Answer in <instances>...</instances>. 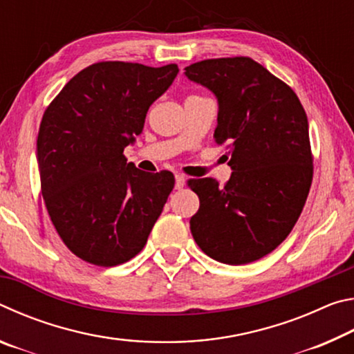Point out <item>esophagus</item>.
Returning a JSON list of instances; mask_svg holds the SVG:
<instances>
[{
    "label": "esophagus",
    "instance_id": "obj_1",
    "mask_svg": "<svg viewBox=\"0 0 354 354\" xmlns=\"http://www.w3.org/2000/svg\"><path fill=\"white\" fill-rule=\"evenodd\" d=\"M185 185V178L184 175H179V173H176L175 175V189H183Z\"/></svg>",
    "mask_w": 354,
    "mask_h": 354
}]
</instances>
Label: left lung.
Wrapping results in <instances>:
<instances>
[{
	"mask_svg": "<svg viewBox=\"0 0 354 354\" xmlns=\"http://www.w3.org/2000/svg\"><path fill=\"white\" fill-rule=\"evenodd\" d=\"M185 76L217 97L215 143L226 147L234 170L225 185L189 181L200 198L192 236L218 262L261 259L290 234L313 184L306 112L284 81L251 57L206 59L185 67Z\"/></svg>",
	"mask_w": 354,
	"mask_h": 354,
	"instance_id": "1",
	"label": "left lung"
}]
</instances>
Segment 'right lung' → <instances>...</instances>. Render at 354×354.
<instances>
[{"instance_id":"right-lung-1","label":"right lung","mask_w":354,"mask_h":354,"mask_svg":"<svg viewBox=\"0 0 354 354\" xmlns=\"http://www.w3.org/2000/svg\"><path fill=\"white\" fill-rule=\"evenodd\" d=\"M178 71L176 64L97 62L46 107L37 137L41 196L59 237L80 259L113 267L145 247L175 176L139 170L123 149Z\"/></svg>"}]
</instances>
